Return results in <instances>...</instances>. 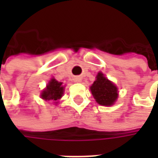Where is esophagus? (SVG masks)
Returning <instances> with one entry per match:
<instances>
[{
  "label": "esophagus",
  "instance_id": "1",
  "mask_svg": "<svg viewBox=\"0 0 158 158\" xmlns=\"http://www.w3.org/2000/svg\"><path fill=\"white\" fill-rule=\"evenodd\" d=\"M80 80H81V79H80V78L77 77V78H75V79H74V82H80Z\"/></svg>",
  "mask_w": 158,
  "mask_h": 158
}]
</instances>
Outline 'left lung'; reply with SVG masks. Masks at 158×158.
<instances>
[{
  "label": "left lung",
  "instance_id": "obj_1",
  "mask_svg": "<svg viewBox=\"0 0 158 158\" xmlns=\"http://www.w3.org/2000/svg\"><path fill=\"white\" fill-rule=\"evenodd\" d=\"M90 90L96 102L102 106H111L118 98V89L102 73H98L96 81L90 86Z\"/></svg>",
  "mask_w": 158,
  "mask_h": 158
}]
</instances>
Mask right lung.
Here are the masks:
<instances>
[{"instance_id":"obj_1","label":"right lung","mask_w":158,"mask_h":158,"mask_svg":"<svg viewBox=\"0 0 158 158\" xmlns=\"http://www.w3.org/2000/svg\"><path fill=\"white\" fill-rule=\"evenodd\" d=\"M62 83L56 81L55 79H52L41 93L42 99L45 101H57L62 96L63 94V86Z\"/></svg>"}]
</instances>
